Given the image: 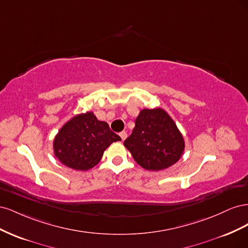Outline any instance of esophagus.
<instances>
[{
  "label": "esophagus",
  "mask_w": 248,
  "mask_h": 248,
  "mask_svg": "<svg viewBox=\"0 0 248 248\" xmlns=\"http://www.w3.org/2000/svg\"><path fill=\"white\" fill-rule=\"evenodd\" d=\"M120 137H121L122 140H126V138H127V132H126V131L120 132Z\"/></svg>",
  "instance_id": "34e87169"
}]
</instances>
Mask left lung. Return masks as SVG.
Masks as SVG:
<instances>
[{"instance_id":"8db88e82","label":"left lung","mask_w":248,"mask_h":248,"mask_svg":"<svg viewBox=\"0 0 248 248\" xmlns=\"http://www.w3.org/2000/svg\"><path fill=\"white\" fill-rule=\"evenodd\" d=\"M134 160L148 170L158 171L181 158L185 141L174 120L158 108H144L136 120L131 136L124 141Z\"/></svg>"}]
</instances>
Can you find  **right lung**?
<instances>
[{"label":"right lung","instance_id":"add662e5","mask_svg":"<svg viewBox=\"0 0 248 248\" xmlns=\"http://www.w3.org/2000/svg\"><path fill=\"white\" fill-rule=\"evenodd\" d=\"M121 140L99 121L93 111L72 117L58 131L52 142L54 154L65 167L76 170H89L101 159L104 151L115 141Z\"/></svg>","mask_w":248,"mask_h":248}]
</instances>
